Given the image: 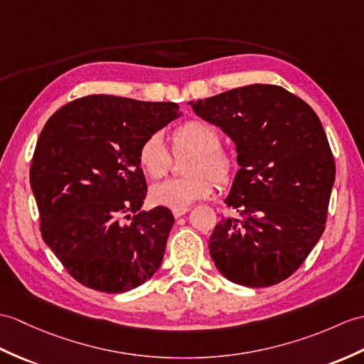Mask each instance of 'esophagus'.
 <instances>
[{"mask_svg":"<svg viewBox=\"0 0 364 364\" xmlns=\"http://www.w3.org/2000/svg\"><path fill=\"white\" fill-rule=\"evenodd\" d=\"M172 213L175 215V218H180L181 215H184L186 213H189V208H183V209H172Z\"/></svg>","mask_w":364,"mask_h":364,"instance_id":"34e87169","label":"esophagus"}]
</instances>
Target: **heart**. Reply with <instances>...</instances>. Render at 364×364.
<instances>
[{
    "mask_svg": "<svg viewBox=\"0 0 364 364\" xmlns=\"http://www.w3.org/2000/svg\"><path fill=\"white\" fill-rule=\"evenodd\" d=\"M175 150H193L188 166L189 176L166 178L150 188V198L158 206L171 209L189 208L192 203L208 197L217 186L230 184L234 175V159L222 150V136L214 125L205 121H188L173 132ZM139 166L151 178L163 176L171 167L168 151L161 133H151L138 150ZM210 178L213 179L210 180Z\"/></svg>",
    "mask_w": 364,
    "mask_h": 364,
    "instance_id": "obj_1",
    "label": "heart"
}]
</instances>
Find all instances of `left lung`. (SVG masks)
Instances as JSON below:
<instances>
[{"label":"left lung","instance_id":"1","mask_svg":"<svg viewBox=\"0 0 364 364\" xmlns=\"http://www.w3.org/2000/svg\"><path fill=\"white\" fill-rule=\"evenodd\" d=\"M235 144L239 171L209 255L234 284L282 282L324 232L335 161L319 117L282 87L255 83L189 102Z\"/></svg>","mask_w":364,"mask_h":364}]
</instances>
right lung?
Wrapping results in <instances>:
<instances>
[{
	"mask_svg": "<svg viewBox=\"0 0 364 364\" xmlns=\"http://www.w3.org/2000/svg\"><path fill=\"white\" fill-rule=\"evenodd\" d=\"M181 114L175 102L92 95L45 124L31 166L41 237L82 285L125 293L158 272L175 218L163 206L141 209L138 150Z\"/></svg>",
	"mask_w": 364,
	"mask_h": 364,
	"instance_id": "add662e5",
	"label": "right lung"
}]
</instances>
